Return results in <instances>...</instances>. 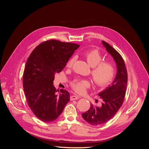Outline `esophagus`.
I'll return each mask as SVG.
<instances>
[{
  "label": "esophagus",
  "mask_w": 149,
  "mask_h": 149,
  "mask_svg": "<svg viewBox=\"0 0 149 149\" xmlns=\"http://www.w3.org/2000/svg\"><path fill=\"white\" fill-rule=\"evenodd\" d=\"M79 97L78 96H77V95H73V96H71L70 97V100L71 101L76 100H78V99H79Z\"/></svg>",
  "instance_id": "1"
}]
</instances>
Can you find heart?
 Masks as SVG:
<instances>
[{"mask_svg": "<svg viewBox=\"0 0 149 149\" xmlns=\"http://www.w3.org/2000/svg\"><path fill=\"white\" fill-rule=\"evenodd\" d=\"M85 56L88 63L92 67L91 74L97 86L104 88L110 84L114 78L116 70L113 63L109 61H102L101 54L97 49L88 52ZM75 60V56L70 58L66 63V67L71 68ZM71 86L76 93L83 94L86 89L91 87V81L89 79H77L71 82Z\"/></svg>", "mask_w": 149, "mask_h": 149, "instance_id": "1", "label": "heart"}]
</instances>
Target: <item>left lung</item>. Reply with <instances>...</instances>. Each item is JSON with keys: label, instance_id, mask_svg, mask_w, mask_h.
<instances>
[{"label": "left lung", "instance_id": "left-lung-1", "mask_svg": "<svg viewBox=\"0 0 149 149\" xmlns=\"http://www.w3.org/2000/svg\"><path fill=\"white\" fill-rule=\"evenodd\" d=\"M102 43L113 57L118 71L113 83L98 94L102 100L101 106L91 104L89 109L82 114L83 118L93 125L103 124L113 118L123 104L127 84V72L123 57L109 43Z\"/></svg>", "mask_w": 149, "mask_h": 149}]
</instances>
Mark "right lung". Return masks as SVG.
Returning <instances> with one entry per match:
<instances>
[{"label": "right lung", "instance_id": "right-lung-1", "mask_svg": "<svg viewBox=\"0 0 149 149\" xmlns=\"http://www.w3.org/2000/svg\"><path fill=\"white\" fill-rule=\"evenodd\" d=\"M78 44L49 40L31 53L23 76V87L27 104L33 113L44 123L56 120L70 101L66 90H58L53 83L55 74L60 73Z\"/></svg>", "mask_w": 149, "mask_h": 149}]
</instances>
